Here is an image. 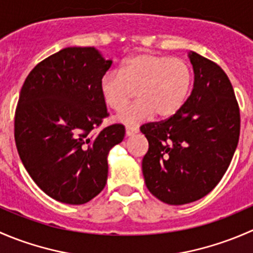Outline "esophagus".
Here are the masks:
<instances>
[{
	"instance_id": "obj_1",
	"label": "esophagus",
	"mask_w": 253,
	"mask_h": 253,
	"mask_svg": "<svg viewBox=\"0 0 253 253\" xmlns=\"http://www.w3.org/2000/svg\"><path fill=\"white\" fill-rule=\"evenodd\" d=\"M136 133H138V129H137V127H132V126L126 127V136L131 137Z\"/></svg>"
}]
</instances>
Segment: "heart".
<instances>
[{"mask_svg": "<svg viewBox=\"0 0 253 253\" xmlns=\"http://www.w3.org/2000/svg\"><path fill=\"white\" fill-rule=\"evenodd\" d=\"M192 84V70L186 61L157 53H138L124 61L119 72L105 73L100 94L106 106L120 111L136 91L139 100L117 115L120 122L137 126L157 112L175 115L182 108Z\"/></svg>", "mask_w": 253, "mask_h": 253, "instance_id": "heart-1", "label": "heart"}]
</instances>
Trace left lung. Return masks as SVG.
<instances>
[{"mask_svg": "<svg viewBox=\"0 0 253 253\" xmlns=\"http://www.w3.org/2000/svg\"><path fill=\"white\" fill-rule=\"evenodd\" d=\"M191 95L175 115L143 125L149 148L142 162L145 185L162 202L181 206L208 195L230 165L239 143L240 110L226 73L191 51Z\"/></svg>", "mask_w": 253, "mask_h": 253, "instance_id": "1", "label": "left lung"}]
</instances>
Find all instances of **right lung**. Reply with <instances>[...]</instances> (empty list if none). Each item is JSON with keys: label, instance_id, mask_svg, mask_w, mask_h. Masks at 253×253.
<instances>
[{"label": "right lung", "instance_id": "1", "mask_svg": "<svg viewBox=\"0 0 253 253\" xmlns=\"http://www.w3.org/2000/svg\"><path fill=\"white\" fill-rule=\"evenodd\" d=\"M95 47H66L28 75L14 116L23 165L53 200L84 205L103 191L108 154L125 137L115 124L94 134L109 116L100 81L111 67Z\"/></svg>", "mask_w": 253, "mask_h": 253}]
</instances>
